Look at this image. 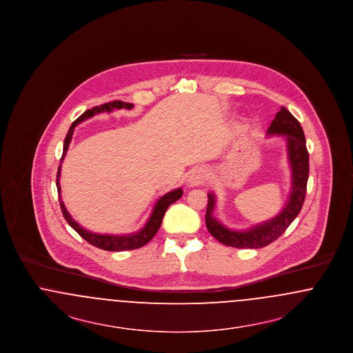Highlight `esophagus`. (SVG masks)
I'll return each instance as SVG.
<instances>
[{"label": "esophagus", "instance_id": "esophagus-1", "mask_svg": "<svg viewBox=\"0 0 353 353\" xmlns=\"http://www.w3.org/2000/svg\"><path fill=\"white\" fill-rule=\"evenodd\" d=\"M208 179V173L203 168L194 169L189 176H188V180H186V184L189 188H194V186H200L203 184Z\"/></svg>", "mask_w": 353, "mask_h": 353}]
</instances>
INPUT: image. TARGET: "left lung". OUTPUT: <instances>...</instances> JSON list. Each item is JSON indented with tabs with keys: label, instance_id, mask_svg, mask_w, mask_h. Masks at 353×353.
I'll return each mask as SVG.
<instances>
[{
	"label": "left lung",
	"instance_id": "8db88e82",
	"mask_svg": "<svg viewBox=\"0 0 353 353\" xmlns=\"http://www.w3.org/2000/svg\"><path fill=\"white\" fill-rule=\"evenodd\" d=\"M266 134L281 136L285 140L287 161L291 170V188L288 199L275 217L255 223L243 230H235L225 226L219 219L214 217L217 197L213 192L208 193V209L205 217L206 228L210 234L226 246L238 249L265 248L283 234L291 222L301 213L310 172L308 152L302 125L288 110L282 107L271 121Z\"/></svg>",
	"mask_w": 353,
	"mask_h": 353
}]
</instances>
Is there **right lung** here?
Wrapping results in <instances>:
<instances>
[{
  "mask_svg": "<svg viewBox=\"0 0 353 353\" xmlns=\"http://www.w3.org/2000/svg\"><path fill=\"white\" fill-rule=\"evenodd\" d=\"M132 110L134 108V104L132 103H125V101H110V103H104L99 107H94L91 110H87L85 112H83L79 118L77 119L70 130H68V134H66V139H65V143H63V153H62V159H61V164H59V168H58V173H57V189H58V194H59V205H61V210H62V214L65 219L68 221V225L81 235L83 239H85L88 243H91L92 246L98 248V249H103V250H107V252H124V250H134V249H139V248H143L144 245H147L152 238L154 236V234L157 233V230L160 229L161 226V222H163V217L167 212V209L169 208V205H172L173 202L177 201L181 199L183 196V189L181 188H177V189H173L168 193H165L164 196H161L157 202L154 203L153 209H152L151 216L148 221L145 222V225L134 233H130V234H101V233H94V232H90L87 229H84L82 225H79L75 219L71 217V214L68 213L65 203L62 201V194H61V168H62V161L66 156V153L68 151V147H70V143H71V139H72V134H74V130L75 127L82 123L87 119L92 118L94 115H98V114H103V112H112L115 110Z\"/></svg>",
  "mask_w": 353,
  "mask_h": 353,
  "instance_id": "right-lung-1",
  "label": "right lung"
}]
</instances>
